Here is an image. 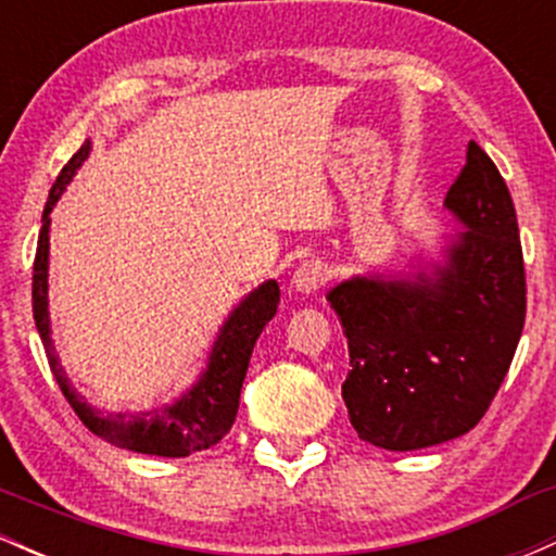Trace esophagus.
I'll return each instance as SVG.
<instances>
[{
  "label": "esophagus",
  "instance_id": "obj_1",
  "mask_svg": "<svg viewBox=\"0 0 556 556\" xmlns=\"http://www.w3.org/2000/svg\"><path fill=\"white\" fill-rule=\"evenodd\" d=\"M329 282V269L321 261H303L295 271H292V290L300 295H314Z\"/></svg>",
  "mask_w": 556,
  "mask_h": 556
}]
</instances>
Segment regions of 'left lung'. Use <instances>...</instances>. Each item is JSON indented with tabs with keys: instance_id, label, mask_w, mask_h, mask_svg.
<instances>
[{
	"instance_id": "8db88e82",
	"label": "left lung",
	"mask_w": 556,
	"mask_h": 556,
	"mask_svg": "<svg viewBox=\"0 0 556 556\" xmlns=\"http://www.w3.org/2000/svg\"><path fill=\"white\" fill-rule=\"evenodd\" d=\"M444 206L465 227L444 264L413 277H353L327 295L348 337L350 424L381 450H424L473 429L526 324L518 216L476 140Z\"/></svg>"
}]
</instances>
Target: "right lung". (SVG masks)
I'll use <instances>...</instances> for the list:
<instances>
[{"label": "right lung", "mask_w": 556, "mask_h": 556, "mask_svg": "<svg viewBox=\"0 0 556 556\" xmlns=\"http://www.w3.org/2000/svg\"><path fill=\"white\" fill-rule=\"evenodd\" d=\"M91 151V140L80 146L75 154L60 172L56 182L49 190V201L43 206L41 232H38L36 261H34V318L36 329L41 334L43 350H47L49 368H52L56 384L73 405L75 416L91 429L96 437L106 442L125 446V450L143 452V455L159 457H188L193 452L208 450L222 437L232 429L235 416L240 405V389L245 379L248 361H251L253 344L264 331L271 316L277 314L279 303V285L269 279L251 292L238 308L229 314L225 327L216 334V342L208 355L206 371L195 381V387L175 405L162 407V410L138 413V416H125V413H112L104 416L96 407L88 405L86 400L70 387L65 368L60 366V358L52 344V327H49V214L54 203L60 201L65 185L73 180L75 169L80 167Z\"/></svg>", "instance_id": "add662e5"}]
</instances>
